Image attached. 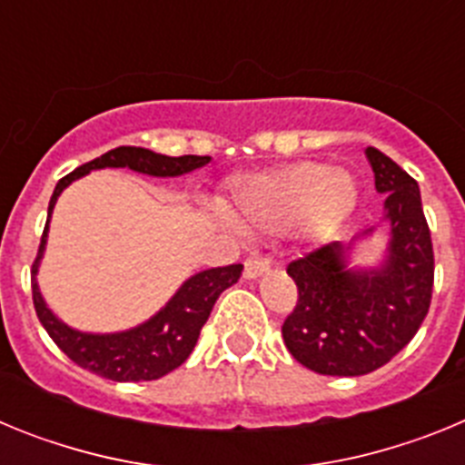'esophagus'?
I'll use <instances>...</instances> for the list:
<instances>
[{
	"label": "esophagus",
	"instance_id": "esophagus-1",
	"mask_svg": "<svg viewBox=\"0 0 465 465\" xmlns=\"http://www.w3.org/2000/svg\"><path fill=\"white\" fill-rule=\"evenodd\" d=\"M268 270H270V258H262V256H258V253H253V256L246 258V262H244V277L246 279L261 277V274H265Z\"/></svg>",
	"mask_w": 465,
	"mask_h": 465
}]
</instances>
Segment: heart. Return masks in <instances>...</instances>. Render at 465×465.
<instances>
[{
    "mask_svg": "<svg viewBox=\"0 0 465 465\" xmlns=\"http://www.w3.org/2000/svg\"><path fill=\"white\" fill-rule=\"evenodd\" d=\"M356 203L359 183L349 170L293 163L235 179L223 212L246 235H282L298 228L305 237H326L351 216Z\"/></svg>",
    "mask_w": 465,
    "mask_h": 465,
    "instance_id": "obj_1",
    "label": "heart"
}]
</instances>
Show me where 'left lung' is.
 <instances>
[{
  "label": "left lung",
  "instance_id": "obj_1",
  "mask_svg": "<svg viewBox=\"0 0 465 465\" xmlns=\"http://www.w3.org/2000/svg\"><path fill=\"white\" fill-rule=\"evenodd\" d=\"M365 158L377 193L386 195L380 223L286 268L298 305L282 326L283 344L319 375L359 377L389 363L414 338L433 293V244L419 183L375 146ZM381 223L390 230L385 256L368 269L351 266L355 246Z\"/></svg>",
  "mask_w": 465,
  "mask_h": 465
}]
</instances>
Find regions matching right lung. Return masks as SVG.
<instances>
[{"label":"right lung","instance_id":"obj_1","mask_svg":"<svg viewBox=\"0 0 465 465\" xmlns=\"http://www.w3.org/2000/svg\"><path fill=\"white\" fill-rule=\"evenodd\" d=\"M209 155H172L155 153L139 146H118L106 151L100 158L90 160L85 165L76 167L72 174L60 179L48 203V221L41 237L39 256L32 265V298L41 326L53 338V342L63 349L64 354L76 365L94 375L106 377L114 381H149L160 380L183 363L195 349L200 331L212 314L213 302L225 289H230L242 277L244 265H228V268H212L193 274L176 289L151 319L127 331L118 332H85L67 326L63 319H57L55 312L46 305L41 295L36 272H39L41 258L46 252L48 223H51L53 209L57 197L72 182L90 174L93 170L104 167H125V170L139 172L149 176H182L193 170H200L209 163Z\"/></svg>","mask_w":465,"mask_h":465}]
</instances>
